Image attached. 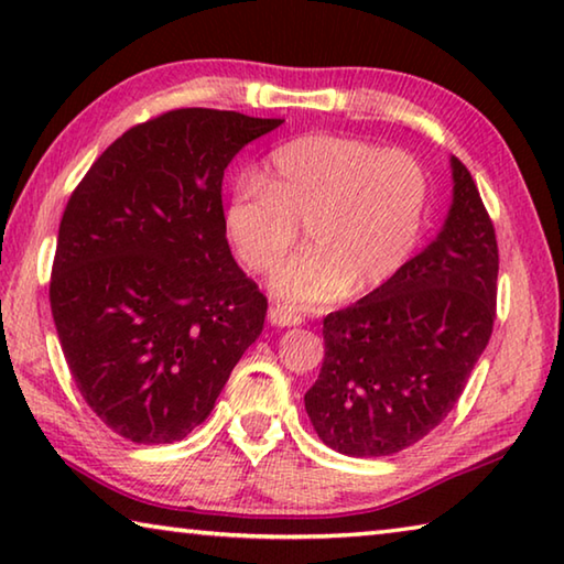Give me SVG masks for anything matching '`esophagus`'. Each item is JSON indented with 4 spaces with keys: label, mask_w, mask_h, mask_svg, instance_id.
Masks as SVG:
<instances>
[{
    "label": "esophagus",
    "mask_w": 564,
    "mask_h": 564,
    "mask_svg": "<svg viewBox=\"0 0 564 564\" xmlns=\"http://www.w3.org/2000/svg\"><path fill=\"white\" fill-rule=\"evenodd\" d=\"M269 321L273 323V326H299V323L303 321V316L299 311L293 308H285V305H271L269 308Z\"/></svg>",
    "instance_id": "34e87169"
}]
</instances>
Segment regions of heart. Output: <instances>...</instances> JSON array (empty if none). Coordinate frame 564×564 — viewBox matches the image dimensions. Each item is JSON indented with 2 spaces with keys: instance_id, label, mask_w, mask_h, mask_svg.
<instances>
[{
  "instance_id": "b5f03b06",
  "label": "heart",
  "mask_w": 564,
  "mask_h": 564,
  "mask_svg": "<svg viewBox=\"0 0 564 564\" xmlns=\"http://www.w3.org/2000/svg\"><path fill=\"white\" fill-rule=\"evenodd\" d=\"M425 166L403 149L308 133L269 156L265 176H243L224 208L228 243L251 273H271L299 241L273 291L293 305L383 289L413 259L431 214Z\"/></svg>"
}]
</instances>
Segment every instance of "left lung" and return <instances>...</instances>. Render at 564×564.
I'll return each instance as SVG.
<instances>
[{
    "mask_svg": "<svg viewBox=\"0 0 564 564\" xmlns=\"http://www.w3.org/2000/svg\"><path fill=\"white\" fill-rule=\"evenodd\" d=\"M441 236L383 289L323 318L313 431L350 457L405 451L443 423L492 336L498 238L470 171L453 156Z\"/></svg>",
    "mask_w": 564,
    "mask_h": 564,
    "instance_id": "1",
    "label": "left lung"
}]
</instances>
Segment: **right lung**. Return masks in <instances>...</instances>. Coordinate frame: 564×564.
<instances>
[{"label": "right lung", "instance_id": "add662e5", "mask_svg": "<svg viewBox=\"0 0 564 564\" xmlns=\"http://www.w3.org/2000/svg\"><path fill=\"white\" fill-rule=\"evenodd\" d=\"M281 127L238 111L171 109L123 131L64 208L52 318L82 398L139 445L176 443L214 410L269 299L224 231V171Z\"/></svg>", "mask_w": 564, "mask_h": 564}]
</instances>
